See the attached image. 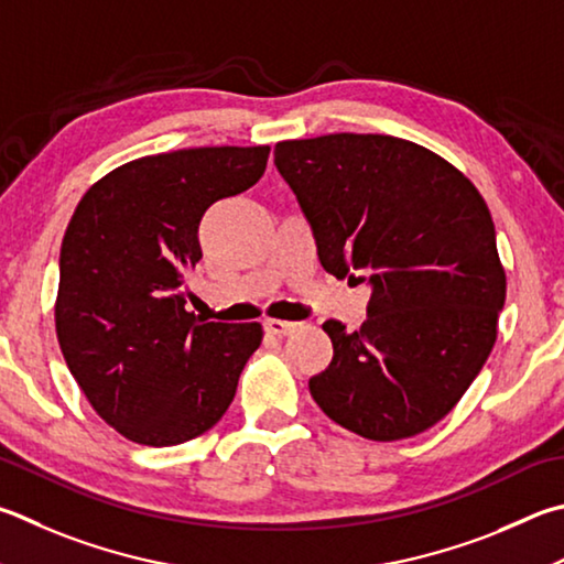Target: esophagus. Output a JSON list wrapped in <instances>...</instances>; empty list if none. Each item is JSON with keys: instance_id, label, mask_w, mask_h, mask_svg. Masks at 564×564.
<instances>
[{"instance_id": "obj_1", "label": "esophagus", "mask_w": 564, "mask_h": 564, "mask_svg": "<svg viewBox=\"0 0 564 564\" xmlns=\"http://www.w3.org/2000/svg\"><path fill=\"white\" fill-rule=\"evenodd\" d=\"M263 330L269 335H289L295 330V323H289V321H273V317H269V321H263Z\"/></svg>"}]
</instances>
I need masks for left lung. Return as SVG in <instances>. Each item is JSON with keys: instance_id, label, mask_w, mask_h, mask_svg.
<instances>
[{"instance_id": "left-lung-1", "label": "left lung", "mask_w": 564, "mask_h": 564, "mask_svg": "<svg viewBox=\"0 0 564 564\" xmlns=\"http://www.w3.org/2000/svg\"><path fill=\"white\" fill-rule=\"evenodd\" d=\"M273 165L323 269L372 291L360 330L323 323L333 360L308 382L317 406L372 442L426 432L476 380L506 303L484 197L444 158L392 135L285 140Z\"/></svg>"}]
</instances>
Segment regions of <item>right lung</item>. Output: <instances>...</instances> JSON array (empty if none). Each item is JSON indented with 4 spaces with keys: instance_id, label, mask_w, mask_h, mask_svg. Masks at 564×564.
Here are the masks:
<instances>
[{
    "instance_id": "obj_1",
    "label": "right lung",
    "mask_w": 564,
    "mask_h": 564,
    "mask_svg": "<svg viewBox=\"0 0 564 564\" xmlns=\"http://www.w3.org/2000/svg\"><path fill=\"white\" fill-rule=\"evenodd\" d=\"M269 145L132 160L90 187L58 259L56 335L90 406L126 438L175 446L219 422L259 323H197L184 279L214 202L261 180Z\"/></svg>"
}]
</instances>
